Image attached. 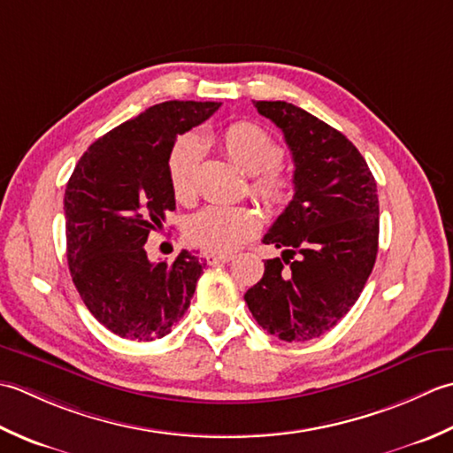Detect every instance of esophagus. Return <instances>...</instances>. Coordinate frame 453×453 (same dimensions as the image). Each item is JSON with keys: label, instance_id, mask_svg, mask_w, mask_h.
Wrapping results in <instances>:
<instances>
[{"label": "esophagus", "instance_id": "obj_1", "mask_svg": "<svg viewBox=\"0 0 453 453\" xmlns=\"http://www.w3.org/2000/svg\"><path fill=\"white\" fill-rule=\"evenodd\" d=\"M205 260L209 265H219V264H228L230 260H234V256L230 254H205Z\"/></svg>", "mask_w": 453, "mask_h": 453}]
</instances>
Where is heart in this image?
<instances>
[{
	"instance_id": "heart-1",
	"label": "heart",
	"mask_w": 453,
	"mask_h": 453,
	"mask_svg": "<svg viewBox=\"0 0 453 453\" xmlns=\"http://www.w3.org/2000/svg\"><path fill=\"white\" fill-rule=\"evenodd\" d=\"M226 158L248 175L250 191L267 211H280L291 197V178L280 168L281 150L262 127L248 121L228 125L219 134ZM203 146L196 136H181L168 156V180L173 197L191 205L197 197V168ZM260 230V215L252 207H207L186 225L188 242L211 254H228Z\"/></svg>"
}]
</instances>
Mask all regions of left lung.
Returning a JSON list of instances; mask_svg holds the SVG:
<instances>
[{"label": "left lung", "mask_w": 453, "mask_h": 453, "mask_svg": "<svg viewBox=\"0 0 453 453\" xmlns=\"http://www.w3.org/2000/svg\"><path fill=\"white\" fill-rule=\"evenodd\" d=\"M281 128L295 196L265 244L264 278L244 295L252 317L285 342H307L338 325L373 270L380 240L377 183L348 138L288 101H254Z\"/></svg>", "instance_id": "1"}]
</instances>
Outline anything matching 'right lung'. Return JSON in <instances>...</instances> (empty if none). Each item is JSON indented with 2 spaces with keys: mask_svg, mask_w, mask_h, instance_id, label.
I'll return each mask as SVG.
<instances>
[{
  "mask_svg": "<svg viewBox=\"0 0 453 453\" xmlns=\"http://www.w3.org/2000/svg\"><path fill=\"white\" fill-rule=\"evenodd\" d=\"M215 101H164L89 146L64 193L66 256L81 301L113 334L149 342L186 315L205 262L181 250L150 262L144 244L175 209L168 156Z\"/></svg>",
  "mask_w": 453,
  "mask_h": 453,
  "instance_id": "right-lung-1",
  "label": "right lung"
}]
</instances>
